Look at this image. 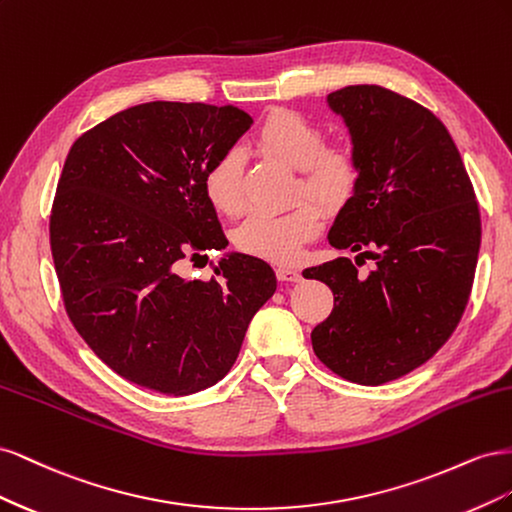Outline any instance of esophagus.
<instances>
[{"label":"esophagus","mask_w":512,"mask_h":512,"mask_svg":"<svg viewBox=\"0 0 512 512\" xmlns=\"http://www.w3.org/2000/svg\"><path fill=\"white\" fill-rule=\"evenodd\" d=\"M275 275H277V280H280V282H290V284L301 280V271L294 269V267H277Z\"/></svg>","instance_id":"esophagus-1"}]
</instances>
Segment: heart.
Masks as SVG:
<instances>
[{"instance_id": "obj_1", "label": "heart", "mask_w": 512, "mask_h": 512, "mask_svg": "<svg viewBox=\"0 0 512 512\" xmlns=\"http://www.w3.org/2000/svg\"><path fill=\"white\" fill-rule=\"evenodd\" d=\"M260 151L297 168L299 192L314 198L331 211L344 207L359 185V160L342 145L327 147L324 132L297 111L275 108L269 111L254 132ZM209 203L224 215H239L245 207L243 158L237 149H228L215 158L203 177ZM322 226L316 205L303 203L288 213L252 215L239 232L237 245L245 254L271 262L297 260L303 245L312 241Z\"/></svg>"}]
</instances>
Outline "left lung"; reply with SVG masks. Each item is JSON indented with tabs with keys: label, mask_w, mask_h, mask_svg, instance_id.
<instances>
[{
	"label": "left lung",
	"mask_w": 512,
	"mask_h": 512,
	"mask_svg": "<svg viewBox=\"0 0 512 512\" xmlns=\"http://www.w3.org/2000/svg\"><path fill=\"white\" fill-rule=\"evenodd\" d=\"M327 102L359 160V185L329 243L377 267L363 276L339 256L303 271L335 299L312 346L337 376L378 386L410 374L453 335L474 282L480 213L451 134L425 106L378 85L337 89Z\"/></svg>",
	"instance_id": "8db88e82"
}]
</instances>
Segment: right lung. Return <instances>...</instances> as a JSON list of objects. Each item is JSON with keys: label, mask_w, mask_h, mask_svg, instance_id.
Masks as SVG:
<instances>
[{"label": "right lung", "mask_w": 512, "mask_h": 512, "mask_svg": "<svg viewBox=\"0 0 512 512\" xmlns=\"http://www.w3.org/2000/svg\"><path fill=\"white\" fill-rule=\"evenodd\" d=\"M250 126L230 104L158 100L70 147L49 226L61 294L87 346L132 384L173 397L209 389L273 297V269L247 254H226L209 282L177 273L183 258L228 245L203 177Z\"/></svg>", "instance_id": "1"}]
</instances>
